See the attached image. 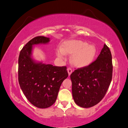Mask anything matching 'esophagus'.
<instances>
[{
    "instance_id": "1",
    "label": "esophagus",
    "mask_w": 128,
    "mask_h": 128,
    "mask_svg": "<svg viewBox=\"0 0 128 128\" xmlns=\"http://www.w3.org/2000/svg\"><path fill=\"white\" fill-rule=\"evenodd\" d=\"M67 71H68V76H70L71 74V73H72V69H71V68H68L67 69Z\"/></svg>"
}]
</instances>
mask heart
Segmentation results:
<instances>
[{
  "label": "heart",
  "instance_id": "obj_1",
  "mask_svg": "<svg viewBox=\"0 0 128 128\" xmlns=\"http://www.w3.org/2000/svg\"><path fill=\"white\" fill-rule=\"evenodd\" d=\"M97 54V49L92 44L81 40H68L62 42L61 48L57 52V56L63 57L65 54L72 55L71 64L76 68H85L94 62Z\"/></svg>",
  "mask_w": 128,
  "mask_h": 128
}]
</instances>
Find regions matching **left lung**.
Here are the masks:
<instances>
[{"label": "left lung", "mask_w": 128, "mask_h": 128, "mask_svg": "<svg viewBox=\"0 0 128 128\" xmlns=\"http://www.w3.org/2000/svg\"><path fill=\"white\" fill-rule=\"evenodd\" d=\"M112 77L111 52L104 44L91 65L76 69L71 74L72 97L76 104L87 108L98 104L104 97Z\"/></svg>", "instance_id": "obj_1"}]
</instances>
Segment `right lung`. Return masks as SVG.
Wrapping results in <instances>:
<instances>
[{
    "instance_id": "1",
    "label": "right lung",
    "mask_w": 128,
    "mask_h": 128,
    "mask_svg": "<svg viewBox=\"0 0 128 128\" xmlns=\"http://www.w3.org/2000/svg\"><path fill=\"white\" fill-rule=\"evenodd\" d=\"M49 42L48 37H36L23 47L18 57L20 86L28 101L39 108H47L54 104L61 84L68 76L66 66L46 64L32 57L33 46Z\"/></svg>"
}]
</instances>
